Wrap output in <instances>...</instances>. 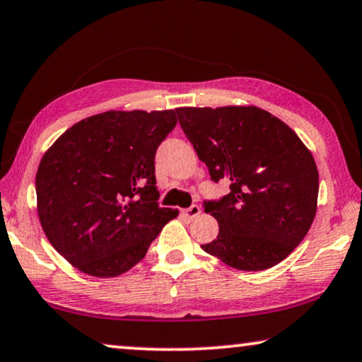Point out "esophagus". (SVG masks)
Listing matches in <instances>:
<instances>
[{"instance_id":"34e87169","label":"esophagus","mask_w":362,"mask_h":362,"mask_svg":"<svg viewBox=\"0 0 362 362\" xmlns=\"http://www.w3.org/2000/svg\"><path fill=\"white\" fill-rule=\"evenodd\" d=\"M181 214H182V216H185L186 218H194V217H197L199 214H201V207H199L197 204H192L191 207L182 209Z\"/></svg>"}]
</instances>
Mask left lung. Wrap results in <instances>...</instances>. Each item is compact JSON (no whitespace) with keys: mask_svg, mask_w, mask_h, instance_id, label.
<instances>
[{"mask_svg":"<svg viewBox=\"0 0 362 362\" xmlns=\"http://www.w3.org/2000/svg\"><path fill=\"white\" fill-rule=\"evenodd\" d=\"M182 132L214 182H230L204 211L218 235L206 253L242 271H263L287 258L315 218V160L289 125L255 106L177 107Z\"/></svg>","mask_w":362,"mask_h":362,"instance_id":"8db88e82","label":"left lung"}]
</instances>
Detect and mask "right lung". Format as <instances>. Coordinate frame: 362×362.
<instances>
[{
  "mask_svg": "<svg viewBox=\"0 0 362 362\" xmlns=\"http://www.w3.org/2000/svg\"><path fill=\"white\" fill-rule=\"evenodd\" d=\"M175 111H107L73 125L42 156L35 192L52 246L94 277L144 259L176 209L160 207L155 153Z\"/></svg>",
  "mask_w": 362,
  "mask_h": 362,
  "instance_id": "add662e5",
  "label": "right lung"
}]
</instances>
